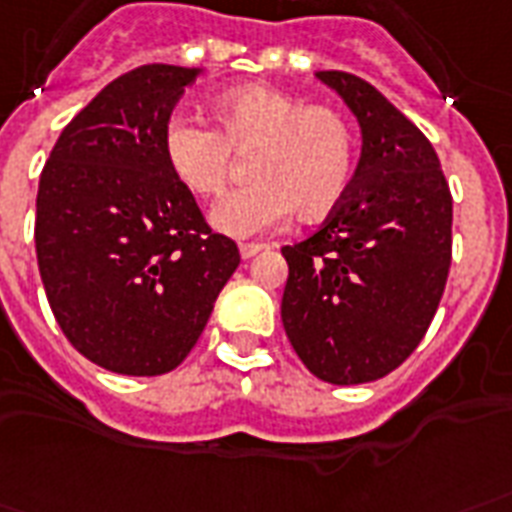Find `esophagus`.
I'll use <instances>...</instances> for the list:
<instances>
[{
    "mask_svg": "<svg viewBox=\"0 0 512 512\" xmlns=\"http://www.w3.org/2000/svg\"><path fill=\"white\" fill-rule=\"evenodd\" d=\"M263 249H268V246L266 244H241V246H238V252H241V257H244V260L260 255Z\"/></svg>",
    "mask_w": 512,
    "mask_h": 512,
    "instance_id": "1",
    "label": "esophagus"
}]
</instances>
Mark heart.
<instances>
[{
    "label": "heart",
    "instance_id": "heart-1",
    "mask_svg": "<svg viewBox=\"0 0 512 512\" xmlns=\"http://www.w3.org/2000/svg\"><path fill=\"white\" fill-rule=\"evenodd\" d=\"M214 127L173 116L162 130V154L173 179L214 198L233 173V154H249L252 184L230 192L211 208V225L233 238L260 236L282 225L290 211L314 219L331 211L350 187L355 132L342 111L306 105L290 92L246 83L217 94Z\"/></svg>",
    "mask_w": 512,
    "mask_h": 512
}]
</instances>
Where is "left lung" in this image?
Here are the masks:
<instances>
[{"mask_svg": "<svg viewBox=\"0 0 512 512\" xmlns=\"http://www.w3.org/2000/svg\"><path fill=\"white\" fill-rule=\"evenodd\" d=\"M361 127L355 179L317 233L285 246L282 323L314 377L380 380L429 331L450 271L453 198L426 135L358 75L314 73Z\"/></svg>", "mask_w": 512, "mask_h": 512, "instance_id": "1", "label": "left lung"}]
</instances>
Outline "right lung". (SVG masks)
Masks as SVG:
<instances>
[{"label":"right lung","mask_w":512,"mask_h":512,"mask_svg":"<svg viewBox=\"0 0 512 512\" xmlns=\"http://www.w3.org/2000/svg\"><path fill=\"white\" fill-rule=\"evenodd\" d=\"M200 73L143 64L111 81L40 176L34 246L48 304L75 350L108 372L176 369L241 260L162 154L170 111Z\"/></svg>","instance_id":"obj_1"}]
</instances>
